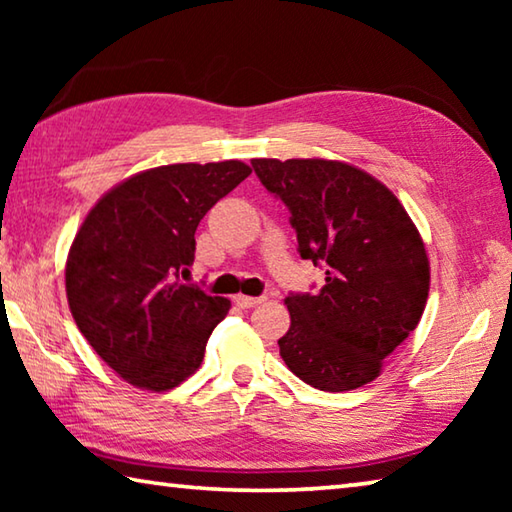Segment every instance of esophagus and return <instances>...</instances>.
<instances>
[{
    "instance_id": "obj_1",
    "label": "esophagus",
    "mask_w": 512,
    "mask_h": 512,
    "mask_svg": "<svg viewBox=\"0 0 512 512\" xmlns=\"http://www.w3.org/2000/svg\"><path fill=\"white\" fill-rule=\"evenodd\" d=\"M266 298L259 296V298H253V296H235V302L241 307V309H250V307H257L262 305Z\"/></svg>"
}]
</instances>
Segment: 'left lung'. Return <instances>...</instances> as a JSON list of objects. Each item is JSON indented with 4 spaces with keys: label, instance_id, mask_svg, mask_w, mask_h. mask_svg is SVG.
Masks as SVG:
<instances>
[{
    "label": "left lung",
    "instance_id": "8db88e82",
    "mask_svg": "<svg viewBox=\"0 0 512 512\" xmlns=\"http://www.w3.org/2000/svg\"><path fill=\"white\" fill-rule=\"evenodd\" d=\"M259 183L287 205L298 253L325 271L316 293H289L280 357L327 393L359 388L418 327L429 259L409 214L370 173L334 160H253Z\"/></svg>",
    "mask_w": 512,
    "mask_h": 512
}]
</instances>
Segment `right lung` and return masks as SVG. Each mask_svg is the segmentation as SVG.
Returning a JSON list of instances; mask_svg holds the SVG:
<instances>
[{
    "label": "right lung",
    "mask_w": 512,
    "mask_h": 512,
    "mask_svg": "<svg viewBox=\"0 0 512 512\" xmlns=\"http://www.w3.org/2000/svg\"><path fill=\"white\" fill-rule=\"evenodd\" d=\"M250 167L167 164L124 180L85 216L69 248L67 302L94 352L146 391H169L201 366L230 300L183 284L196 228Z\"/></svg>",
    "instance_id": "1"
}]
</instances>
